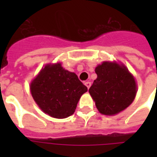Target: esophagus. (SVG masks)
<instances>
[{
	"label": "esophagus",
	"mask_w": 157,
	"mask_h": 157,
	"mask_svg": "<svg viewBox=\"0 0 157 157\" xmlns=\"http://www.w3.org/2000/svg\"><path fill=\"white\" fill-rule=\"evenodd\" d=\"M85 86L87 87V89H90V87L91 86V83L90 81H86V82H85Z\"/></svg>",
	"instance_id": "obj_1"
}]
</instances>
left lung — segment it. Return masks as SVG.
Segmentation results:
<instances>
[{
  "label": "left lung",
  "instance_id": "obj_1",
  "mask_svg": "<svg viewBox=\"0 0 157 157\" xmlns=\"http://www.w3.org/2000/svg\"><path fill=\"white\" fill-rule=\"evenodd\" d=\"M97 79L89 90L97 109L105 116H115L133 103L138 86L133 74L122 63L103 61L95 67Z\"/></svg>",
  "mask_w": 157,
  "mask_h": 157
}]
</instances>
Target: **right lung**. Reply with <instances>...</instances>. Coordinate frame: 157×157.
Listing matches in <instances>:
<instances>
[{
	"label": "right lung",
	"mask_w": 157,
	"mask_h": 157,
	"mask_svg": "<svg viewBox=\"0 0 157 157\" xmlns=\"http://www.w3.org/2000/svg\"><path fill=\"white\" fill-rule=\"evenodd\" d=\"M30 91L33 99L44 113L63 119L75 112L87 87L76 73L62 67L60 62L47 63L32 80Z\"/></svg>",
	"instance_id": "right-lung-1"
}]
</instances>
